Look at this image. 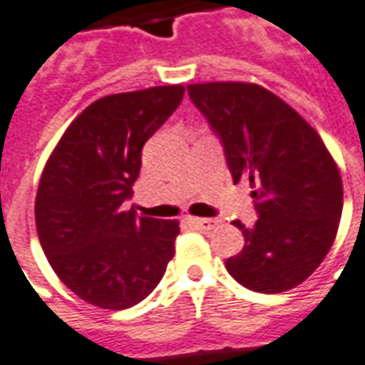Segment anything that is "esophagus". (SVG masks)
<instances>
[{"label":"esophagus","instance_id":"1","mask_svg":"<svg viewBox=\"0 0 365 365\" xmlns=\"http://www.w3.org/2000/svg\"><path fill=\"white\" fill-rule=\"evenodd\" d=\"M190 224L197 230H214L217 225V220H212V217H190Z\"/></svg>","mask_w":365,"mask_h":365}]
</instances>
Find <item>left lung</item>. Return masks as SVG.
<instances>
[{"mask_svg": "<svg viewBox=\"0 0 365 365\" xmlns=\"http://www.w3.org/2000/svg\"><path fill=\"white\" fill-rule=\"evenodd\" d=\"M187 93L224 143L234 183L254 187L259 220L225 262L235 282L279 294L312 276L338 234L344 185L319 133L269 89L245 81L192 83Z\"/></svg>", "mask_w": 365, "mask_h": 365, "instance_id": "1", "label": "left lung"}]
</instances>
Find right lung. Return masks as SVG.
<instances>
[{"mask_svg": "<svg viewBox=\"0 0 365 365\" xmlns=\"http://www.w3.org/2000/svg\"><path fill=\"white\" fill-rule=\"evenodd\" d=\"M183 86H158L93 101L47 160L36 225L49 266L83 302L125 309L153 292L173 257L180 222L125 207L141 148L178 110Z\"/></svg>", "mask_w": 365, "mask_h": 365, "instance_id": "obj_1", "label": "right lung"}]
</instances>
